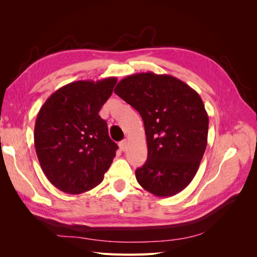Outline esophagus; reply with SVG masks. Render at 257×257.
<instances>
[{"mask_svg":"<svg viewBox=\"0 0 257 257\" xmlns=\"http://www.w3.org/2000/svg\"><path fill=\"white\" fill-rule=\"evenodd\" d=\"M119 147H120V149H121L122 151H125L126 148H127V141H126V139H124V141H122V142L119 144Z\"/></svg>","mask_w":257,"mask_h":257,"instance_id":"1","label":"esophagus"}]
</instances>
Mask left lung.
Returning <instances> with one entry per match:
<instances>
[{
    "label": "left lung",
    "mask_w": 257,
    "mask_h": 257,
    "mask_svg": "<svg viewBox=\"0 0 257 257\" xmlns=\"http://www.w3.org/2000/svg\"><path fill=\"white\" fill-rule=\"evenodd\" d=\"M114 93L144 121L148 158L135 172L138 183L159 197L184 190L207 147L209 118L198 93L176 77L151 72L125 77Z\"/></svg>",
    "instance_id": "left-lung-1"
}]
</instances>
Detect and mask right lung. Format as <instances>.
<instances>
[{
    "mask_svg": "<svg viewBox=\"0 0 257 257\" xmlns=\"http://www.w3.org/2000/svg\"><path fill=\"white\" fill-rule=\"evenodd\" d=\"M115 83V77L71 82L52 93L38 111L36 154L45 176L60 191H90L110 167L118 146L98 111Z\"/></svg>",
    "mask_w": 257,
    "mask_h": 257,
    "instance_id": "1",
    "label": "right lung"
}]
</instances>
